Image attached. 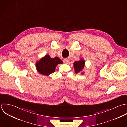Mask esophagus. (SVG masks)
<instances>
[{
	"label": "esophagus",
	"instance_id": "obj_1",
	"mask_svg": "<svg viewBox=\"0 0 127 127\" xmlns=\"http://www.w3.org/2000/svg\"><path fill=\"white\" fill-rule=\"evenodd\" d=\"M63 61H64V63H65V64H68V63H69V60L68 59L66 58V59H64Z\"/></svg>",
	"mask_w": 127,
	"mask_h": 127
}]
</instances>
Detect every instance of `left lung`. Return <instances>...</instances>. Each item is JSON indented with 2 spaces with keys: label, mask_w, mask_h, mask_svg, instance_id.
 I'll return each mask as SVG.
<instances>
[{
  "label": "left lung",
  "mask_w": 127,
  "mask_h": 127,
  "mask_svg": "<svg viewBox=\"0 0 127 127\" xmlns=\"http://www.w3.org/2000/svg\"><path fill=\"white\" fill-rule=\"evenodd\" d=\"M74 69L75 71V73L76 74H78L80 73L83 69V68L84 67L85 65V61L81 59L79 61H76L74 63ZM83 74V73H82V75Z\"/></svg>",
  "instance_id": "1"
}]
</instances>
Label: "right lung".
<instances>
[{
    "label": "right lung",
    "mask_w": 127,
    "mask_h": 127,
    "mask_svg": "<svg viewBox=\"0 0 127 127\" xmlns=\"http://www.w3.org/2000/svg\"><path fill=\"white\" fill-rule=\"evenodd\" d=\"M62 63V61L58 57H55L52 58L49 55H46L37 61L36 67L39 73L48 76L55 72V68L58 64Z\"/></svg>",
    "instance_id": "add662e5"
}]
</instances>
